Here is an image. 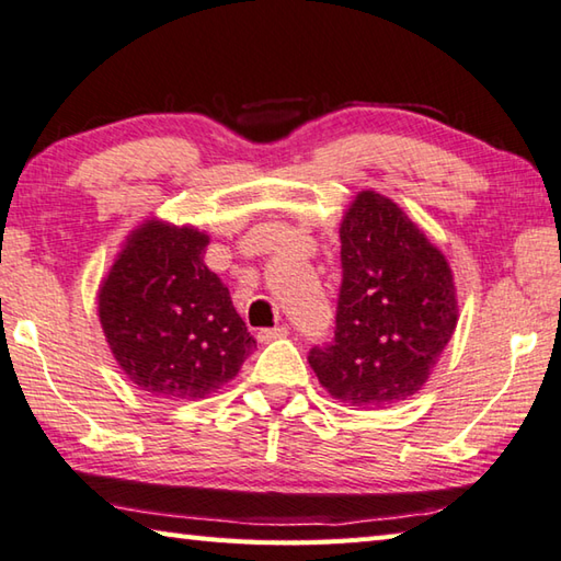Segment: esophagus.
I'll return each mask as SVG.
<instances>
[{"label":"esophagus","mask_w":561,"mask_h":561,"mask_svg":"<svg viewBox=\"0 0 561 561\" xmlns=\"http://www.w3.org/2000/svg\"><path fill=\"white\" fill-rule=\"evenodd\" d=\"M287 333H289L287 325H277V329H262L257 333V341L260 343H272V341H277V339H284V335H287Z\"/></svg>","instance_id":"obj_1"}]
</instances>
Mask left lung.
I'll use <instances>...</instances> for the list:
<instances>
[{"mask_svg":"<svg viewBox=\"0 0 561 561\" xmlns=\"http://www.w3.org/2000/svg\"><path fill=\"white\" fill-rule=\"evenodd\" d=\"M343 282L335 335L311 348L325 392L351 407H390L416 394L458 321L444 252L392 198L360 191L341 220Z\"/></svg>","mask_w":561,"mask_h":561,"instance_id":"1","label":"left lung"}]
</instances>
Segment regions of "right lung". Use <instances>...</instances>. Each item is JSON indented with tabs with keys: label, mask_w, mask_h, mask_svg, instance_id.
I'll return each instance as SVG.
<instances>
[{
	"label": "right lung",
	"mask_w": 561,
	"mask_h": 561,
	"mask_svg": "<svg viewBox=\"0 0 561 561\" xmlns=\"http://www.w3.org/2000/svg\"><path fill=\"white\" fill-rule=\"evenodd\" d=\"M210 236L151 218L127 236L98 289L122 373L167 400H203L240 373L254 343L230 291L203 262Z\"/></svg>",
	"instance_id": "add662e5"
}]
</instances>
